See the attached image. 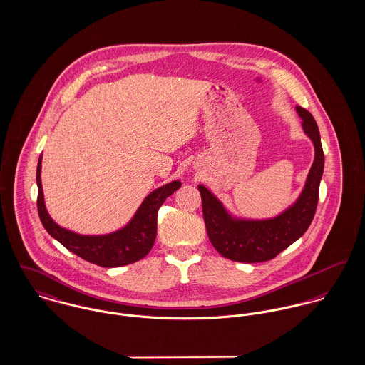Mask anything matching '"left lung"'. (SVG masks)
Instances as JSON below:
<instances>
[{
  "instance_id": "8db88e82",
  "label": "left lung",
  "mask_w": 365,
  "mask_h": 365,
  "mask_svg": "<svg viewBox=\"0 0 365 365\" xmlns=\"http://www.w3.org/2000/svg\"><path fill=\"white\" fill-rule=\"evenodd\" d=\"M305 133L314 145V160L305 188L298 201L284 213L267 220H236L204 185H198L209 240L219 255L239 262L272 260L297 242L312 223L319 201V185L324 167V155L319 128L312 113L297 108Z\"/></svg>"
}]
</instances>
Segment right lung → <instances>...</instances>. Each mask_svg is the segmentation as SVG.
Returning <instances> with one entry per match:
<instances>
[{"label":"right lung","instance_id":"right-lung-1","mask_svg":"<svg viewBox=\"0 0 365 365\" xmlns=\"http://www.w3.org/2000/svg\"><path fill=\"white\" fill-rule=\"evenodd\" d=\"M41 167L42 157H39L36 170L38 212L42 225L67 250L100 267H122L142 260L152 250L156 240L158 209L181 187L180 181H173L153 191L138 209L130 223L115 233L106 236H81L60 227L49 216L43 202Z\"/></svg>","mask_w":365,"mask_h":365}]
</instances>
